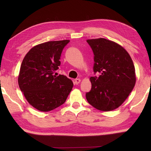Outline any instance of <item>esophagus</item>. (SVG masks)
<instances>
[{
	"label": "esophagus",
	"instance_id": "34e87169",
	"mask_svg": "<svg viewBox=\"0 0 151 151\" xmlns=\"http://www.w3.org/2000/svg\"><path fill=\"white\" fill-rule=\"evenodd\" d=\"M80 82H81V79H80V78H76L75 80V83L76 85L78 84Z\"/></svg>",
	"mask_w": 151,
	"mask_h": 151
}]
</instances>
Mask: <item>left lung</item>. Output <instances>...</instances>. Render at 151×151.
<instances>
[{"label": "left lung", "instance_id": "1", "mask_svg": "<svg viewBox=\"0 0 151 151\" xmlns=\"http://www.w3.org/2000/svg\"><path fill=\"white\" fill-rule=\"evenodd\" d=\"M94 54L91 89L88 102L97 110H114L123 103L136 84L135 67L129 54L119 45L104 38L88 40Z\"/></svg>", "mask_w": 151, "mask_h": 151}]
</instances>
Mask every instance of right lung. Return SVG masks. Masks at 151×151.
Wrapping results in <instances>:
<instances>
[{
  "mask_svg": "<svg viewBox=\"0 0 151 151\" xmlns=\"http://www.w3.org/2000/svg\"><path fill=\"white\" fill-rule=\"evenodd\" d=\"M69 41H48L38 45L22 60L18 77L19 88L29 104L38 110L49 111L59 107L71 91V80L62 75H54L61 64L63 49Z\"/></svg>",
  "mask_w": 151,
  "mask_h": 151,
  "instance_id": "1",
  "label": "right lung"
}]
</instances>
